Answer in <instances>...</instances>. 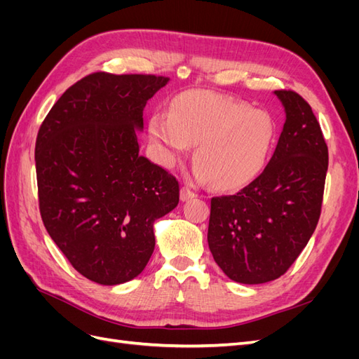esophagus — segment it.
Masks as SVG:
<instances>
[{
    "mask_svg": "<svg viewBox=\"0 0 359 359\" xmlns=\"http://www.w3.org/2000/svg\"><path fill=\"white\" fill-rule=\"evenodd\" d=\"M194 196H196V193H194L190 187H187V186H182L181 187V201L182 202L184 201H189V199H191Z\"/></svg>",
    "mask_w": 359,
    "mask_h": 359,
    "instance_id": "1",
    "label": "esophagus"
}]
</instances>
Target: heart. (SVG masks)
<instances>
[{"mask_svg":"<svg viewBox=\"0 0 359 359\" xmlns=\"http://www.w3.org/2000/svg\"><path fill=\"white\" fill-rule=\"evenodd\" d=\"M149 137L170 166L196 144L194 175L219 187H238L264 169L277 140V124L265 111L211 93H187L170 115L149 119Z\"/></svg>","mask_w":359,"mask_h":359,"instance_id":"1","label":"heart"}]
</instances>
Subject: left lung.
Wrapping results in <instances>:
<instances>
[{"instance_id":"8db88e82","label":"left lung","mask_w":359,"mask_h":359,"mask_svg":"<svg viewBox=\"0 0 359 359\" xmlns=\"http://www.w3.org/2000/svg\"><path fill=\"white\" fill-rule=\"evenodd\" d=\"M286 121L264 172L235 194L211 199L208 245L233 281L260 285L283 276L316 229L328 147L310 104L292 90L274 91Z\"/></svg>"}]
</instances>
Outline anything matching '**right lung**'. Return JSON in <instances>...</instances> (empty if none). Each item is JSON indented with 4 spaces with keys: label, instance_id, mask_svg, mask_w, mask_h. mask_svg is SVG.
<instances>
[{
    "label": "right lung",
    "instance_id": "right-lung-1",
    "mask_svg": "<svg viewBox=\"0 0 359 359\" xmlns=\"http://www.w3.org/2000/svg\"><path fill=\"white\" fill-rule=\"evenodd\" d=\"M169 78L85 76L46 115L36 140L43 224L79 274L114 286L154 252V222L180 202V184L139 154L147 102Z\"/></svg>",
    "mask_w": 359,
    "mask_h": 359
}]
</instances>
